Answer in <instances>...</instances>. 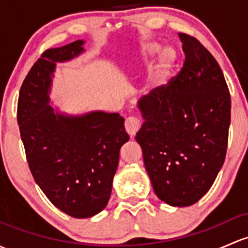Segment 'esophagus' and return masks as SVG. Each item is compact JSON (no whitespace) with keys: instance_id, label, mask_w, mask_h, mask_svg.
Here are the masks:
<instances>
[{"instance_id":"esophagus-1","label":"esophagus","mask_w":248,"mask_h":248,"mask_svg":"<svg viewBox=\"0 0 248 248\" xmlns=\"http://www.w3.org/2000/svg\"><path fill=\"white\" fill-rule=\"evenodd\" d=\"M140 120L135 116H129L126 119V122H124V128H126V132L128 133L131 137L135 135V133L139 131L140 128Z\"/></svg>"}]
</instances>
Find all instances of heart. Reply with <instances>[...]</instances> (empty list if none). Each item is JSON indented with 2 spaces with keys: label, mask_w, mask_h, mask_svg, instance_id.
<instances>
[{
  "label": "heart",
  "mask_w": 248,
  "mask_h": 248,
  "mask_svg": "<svg viewBox=\"0 0 248 248\" xmlns=\"http://www.w3.org/2000/svg\"><path fill=\"white\" fill-rule=\"evenodd\" d=\"M159 51H160V45L157 43L144 44L141 46V49H140L141 59L146 61V59L155 56ZM172 64H173V57L169 56V51H164L161 53L160 58H159L157 65H155V70H153L152 76H151V87L160 88L165 84L169 78V75H170Z\"/></svg>",
  "instance_id": "heart-1"
}]
</instances>
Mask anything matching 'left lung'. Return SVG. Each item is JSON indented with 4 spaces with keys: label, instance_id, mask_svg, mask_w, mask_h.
<instances>
[{
    "label": "left lung",
    "instance_id": "left-lung-1",
    "mask_svg": "<svg viewBox=\"0 0 248 248\" xmlns=\"http://www.w3.org/2000/svg\"><path fill=\"white\" fill-rule=\"evenodd\" d=\"M186 61L168 85L138 101L144 124L135 140L155 195L173 207L202 199L223 165L231 95L215 58L194 36L179 33Z\"/></svg>",
    "mask_w": 248,
    "mask_h": 248
}]
</instances>
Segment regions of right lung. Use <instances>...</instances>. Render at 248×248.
<instances>
[{
	"label": "right lung",
	"mask_w": 248,
	"mask_h": 248,
	"mask_svg": "<svg viewBox=\"0 0 248 248\" xmlns=\"http://www.w3.org/2000/svg\"><path fill=\"white\" fill-rule=\"evenodd\" d=\"M76 40L46 49L20 89L17 124L35 183L62 213L91 217L106 208L121 146L129 140L124 119L102 110L82 115L61 113L49 106L57 62L85 51Z\"/></svg>",
	"instance_id": "right-lung-1"
}]
</instances>
